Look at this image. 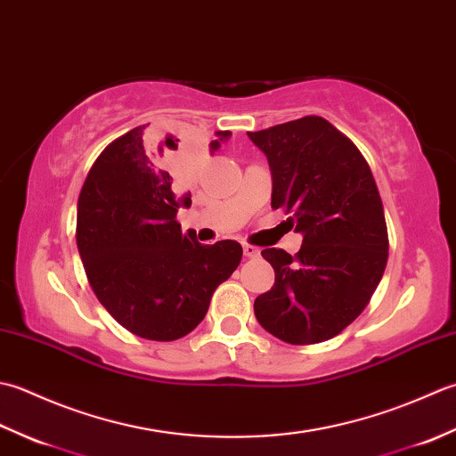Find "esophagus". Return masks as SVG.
<instances>
[{
	"instance_id": "1",
	"label": "esophagus",
	"mask_w": 456,
	"mask_h": 456,
	"mask_svg": "<svg viewBox=\"0 0 456 456\" xmlns=\"http://www.w3.org/2000/svg\"><path fill=\"white\" fill-rule=\"evenodd\" d=\"M244 256L246 257H257L259 256V249L254 248V246H249V244H244Z\"/></svg>"
}]
</instances>
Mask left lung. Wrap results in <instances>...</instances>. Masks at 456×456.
Listing matches in <instances>:
<instances>
[{"instance_id":"left-lung-1","label":"left lung","mask_w":456,"mask_h":456,"mask_svg":"<svg viewBox=\"0 0 456 456\" xmlns=\"http://www.w3.org/2000/svg\"><path fill=\"white\" fill-rule=\"evenodd\" d=\"M272 169V208L303 246L265 248L275 283L254 303L257 322L289 345H317L366 309L387 264V228L374 176L358 147L319 116L248 132Z\"/></svg>"}]
</instances>
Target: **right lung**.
<instances>
[{"instance_id":"1","label":"right lung","mask_w":456,"mask_h":456,"mask_svg":"<svg viewBox=\"0 0 456 456\" xmlns=\"http://www.w3.org/2000/svg\"><path fill=\"white\" fill-rule=\"evenodd\" d=\"M230 135L216 132L210 153ZM176 147L169 137L157 143L147 126L118 137L92 165L77 215V246L98 301L129 332L161 342L197 329L241 259L234 240L204 246L192 230L183 234L176 212L191 207V192L155 157Z\"/></svg>"}]
</instances>
